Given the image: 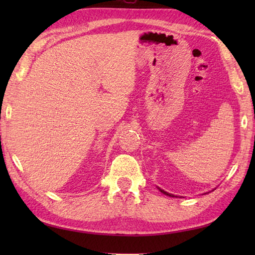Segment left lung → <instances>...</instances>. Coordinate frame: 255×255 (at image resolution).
<instances>
[{"label":"left lung","instance_id":"obj_1","mask_svg":"<svg viewBox=\"0 0 255 255\" xmlns=\"http://www.w3.org/2000/svg\"><path fill=\"white\" fill-rule=\"evenodd\" d=\"M158 189H159V191H160L161 193H163L164 195H167V196H170V197H177V196H175V195H173V194H170V193H167V192L163 191V189H161L160 187H158ZM213 191H214V189H213Z\"/></svg>","mask_w":255,"mask_h":255}]
</instances>
